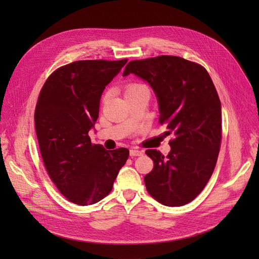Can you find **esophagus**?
<instances>
[{
    "mask_svg": "<svg viewBox=\"0 0 259 259\" xmlns=\"http://www.w3.org/2000/svg\"><path fill=\"white\" fill-rule=\"evenodd\" d=\"M131 156H139L144 154V150H138V149H131L130 150Z\"/></svg>",
    "mask_w": 259,
    "mask_h": 259,
    "instance_id": "34e87169",
    "label": "esophagus"
}]
</instances>
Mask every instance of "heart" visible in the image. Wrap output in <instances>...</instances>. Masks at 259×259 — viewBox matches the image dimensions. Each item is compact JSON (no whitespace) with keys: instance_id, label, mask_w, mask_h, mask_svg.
Returning a JSON list of instances; mask_svg holds the SVG:
<instances>
[{"instance_id":"1","label":"heart","mask_w":259,"mask_h":259,"mask_svg":"<svg viewBox=\"0 0 259 259\" xmlns=\"http://www.w3.org/2000/svg\"><path fill=\"white\" fill-rule=\"evenodd\" d=\"M142 88H145V86L139 85V84H131V85L127 86L126 90H125V95H126V94H128V93L135 92V91H137V90H139V89H142Z\"/></svg>"}]
</instances>
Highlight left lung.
I'll return each mask as SVG.
<instances>
[{
    "instance_id": "obj_1",
    "label": "left lung",
    "mask_w": 259,
    "mask_h": 259,
    "mask_svg": "<svg viewBox=\"0 0 259 259\" xmlns=\"http://www.w3.org/2000/svg\"><path fill=\"white\" fill-rule=\"evenodd\" d=\"M146 81L158 99L160 124L175 138L164 156L146 154L153 169L145 176L148 192L166 206H182L204 189L213 174L222 140V104L206 70L177 56L130 61L123 76Z\"/></svg>"
}]
</instances>
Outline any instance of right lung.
<instances>
[{"label":"right lung","instance_id":"obj_1","mask_svg":"<svg viewBox=\"0 0 259 259\" xmlns=\"http://www.w3.org/2000/svg\"><path fill=\"white\" fill-rule=\"evenodd\" d=\"M127 59L80 60L57 69L38 96L34 123L46 170L62 195L92 205L111 191L130 151L93 145L94 128L106 86Z\"/></svg>","mask_w":259,"mask_h":259}]
</instances>
